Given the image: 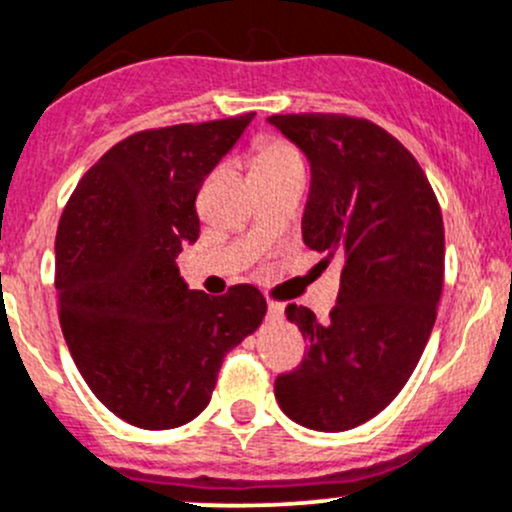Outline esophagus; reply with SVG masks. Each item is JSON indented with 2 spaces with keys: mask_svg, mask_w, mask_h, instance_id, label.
I'll use <instances>...</instances> for the list:
<instances>
[{
  "mask_svg": "<svg viewBox=\"0 0 512 512\" xmlns=\"http://www.w3.org/2000/svg\"><path fill=\"white\" fill-rule=\"evenodd\" d=\"M267 316H270L272 321H279L284 316V304H279V301H270L267 304Z\"/></svg>",
  "mask_w": 512,
  "mask_h": 512,
  "instance_id": "obj_1",
  "label": "esophagus"
}]
</instances>
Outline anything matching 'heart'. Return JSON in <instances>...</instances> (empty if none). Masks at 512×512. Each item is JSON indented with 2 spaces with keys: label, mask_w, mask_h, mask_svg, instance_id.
Returning <instances> with one entry per match:
<instances>
[{
  "label": "heart",
  "mask_w": 512,
  "mask_h": 512,
  "mask_svg": "<svg viewBox=\"0 0 512 512\" xmlns=\"http://www.w3.org/2000/svg\"><path fill=\"white\" fill-rule=\"evenodd\" d=\"M297 164H301V154L287 139L267 134V137H260L252 144V171H255V176Z\"/></svg>",
  "instance_id": "obj_1"
}]
</instances>
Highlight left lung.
<instances>
[{
    "label": "left lung",
    "instance_id": "8db88e82",
    "mask_svg": "<svg viewBox=\"0 0 512 512\" xmlns=\"http://www.w3.org/2000/svg\"><path fill=\"white\" fill-rule=\"evenodd\" d=\"M270 122L311 161L304 242L343 267L326 324L287 306L309 351L277 375L274 397L304 427L346 432L383 412L422 358L444 284V220L422 166L375 122L336 112Z\"/></svg>",
    "mask_w": 512,
    "mask_h": 512
}]
</instances>
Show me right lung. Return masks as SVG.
<instances>
[{"label": "right lung", "instance_id": "1", "mask_svg": "<svg viewBox=\"0 0 512 512\" xmlns=\"http://www.w3.org/2000/svg\"><path fill=\"white\" fill-rule=\"evenodd\" d=\"M255 112L142 129L85 171L56 233L58 319L102 405L139 429H174L211 402L225 353L262 324L252 284L188 289L176 257L196 242V196Z\"/></svg>", "mask_w": 512, "mask_h": 512}]
</instances>
